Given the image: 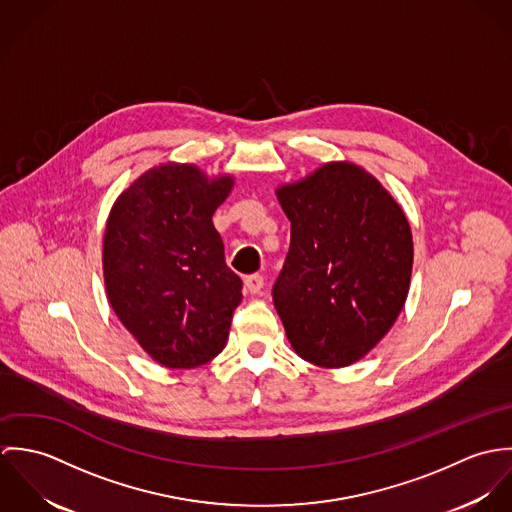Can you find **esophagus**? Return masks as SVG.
<instances>
[{
	"label": "esophagus",
	"mask_w": 512,
	"mask_h": 512,
	"mask_svg": "<svg viewBox=\"0 0 512 512\" xmlns=\"http://www.w3.org/2000/svg\"><path fill=\"white\" fill-rule=\"evenodd\" d=\"M244 288H246V292L256 295V293L262 292V288H264V278H262L260 274L246 276V280H244Z\"/></svg>",
	"instance_id": "esophagus-1"
}]
</instances>
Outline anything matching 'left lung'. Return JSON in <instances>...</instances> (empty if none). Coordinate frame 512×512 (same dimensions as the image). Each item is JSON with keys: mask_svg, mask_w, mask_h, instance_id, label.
<instances>
[{"mask_svg": "<svg viewBox=\"0 0 512 512\" xmlns=\"http://www.w3.org/2000/svg\"><path fill=\"white\" fill-rule=\"evenodd\" d=\"M276 197L292 222L274 305L297 357L341 368L361 361L398 319L414 242L402 207L366 169L329 161Z\"/></svg>", "mask_w": 512, "mask_h": 512, "instance_id": "obj_1", "label": "left lung"}]
</instances>
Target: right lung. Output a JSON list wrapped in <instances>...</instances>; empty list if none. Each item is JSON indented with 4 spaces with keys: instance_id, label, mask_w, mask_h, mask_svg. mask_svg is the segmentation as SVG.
Here are the masks:
<instances>
[{
    "instance_id": "1",
    "label": "right lung",
    "mask_w": 512,
    "mask_h": 512,
    "mask_svg": "<svg viewBox=\"0 0 512 512\" xmlns=\"http://www.w3.org/2000/svg\"><path fill=\"white\" fill-rule=\"evenodd\" d=\"M234 177L193 163L147 169L110 209L102 240L108 301L147 355L167 368L213 361L226 345L242 280L224 262L213 215Z\"/></svg>"
}]
</instances>
